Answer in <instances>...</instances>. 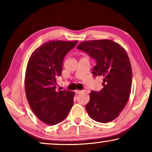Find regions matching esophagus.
I'll list each match as a JSON object with an SVG mask.
<instances>
[{"instance_id": "obj_1", "label": "esophagus", "mask_w": 152, "mask_h": 152, "mask_svg": "<svg viewBox=\"0 0 152 152\" xmlns=\"http://www.w3.org/2000/svg\"><path fill=\"white\" fill-rule=\"evenodd\" d=\"M82 92V91H79V90H76V91H75V93H76V94H78L81 93Z\"/></svg>"}]
</instances>
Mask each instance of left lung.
Here are the masks:
<instances>
[{
	"label": "left lung",
	"instance_id": "1",
	"mask_svg": "<svg viewBox=\"0 0 152 152\" xmlns=\"http://www.w3.org/2000/svg\"><path fill=\"white\" fill-rule=\"evenodd\" d=\"M96 60L92 73L103 77L101 91H92L86 110L90 117L107 123L119 116L131 93L132 69L125 50L109 39L83 42L77 46Z\"/></svg>",
	"mask_w": 152,
	"mask_h": 152
}]
</instances>
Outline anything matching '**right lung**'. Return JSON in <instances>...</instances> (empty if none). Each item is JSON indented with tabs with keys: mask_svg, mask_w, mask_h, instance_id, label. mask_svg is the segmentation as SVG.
Listing matches in <instances>:
<instances>
[{
	"mask_svg": "<svg viewBox=\"0 0 152 152\" xmlns=\"http://www.w3.org/2000/svg\"><path fill=\"white\" fill-rule=\"evenodd\" d=\"M77 43L50 41L36 49L28 61L25 79L28 103L38 119L48 125L62 121L73 106L74 92H58L56 84L64 57Z\"/></svg>",
	"mask_w": 152,
	"mask_h": 152,
	"instance_id": "obj_1",
	"label": "right lung"
}]
</instances>
